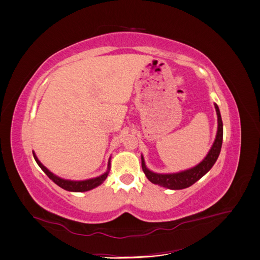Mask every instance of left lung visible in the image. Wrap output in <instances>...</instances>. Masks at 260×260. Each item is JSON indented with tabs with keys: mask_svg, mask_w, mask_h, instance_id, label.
<instances>
[{
	"mask_svg": "<svg viewBox=\"0 0 260 260\" xmlns=\"http://www.w3.org/2000/svg\"><path fill=\"white\" fill-rule=\"evenodd\" d=\"M215 109H216L218 121L217 134L216 139H215V141L213 143V147L211 148L210 152H208V154L205 156V159L196 167L186 171H183V172L172 174H159L151 172L149 169H147L143 156H141L142 170L150 182L153 183V184H157L170 189H182L193 185L196 181H199L202 176L205 175L208 171L212 169L220 153L221 143H223V121H221L220 112L216 104H215Z\"/></svg>",
	"mask_w": 260,
	"mask_h": 260,
	"instance_id": "obj_1",
	"label": "left lung"
}]
</instances>
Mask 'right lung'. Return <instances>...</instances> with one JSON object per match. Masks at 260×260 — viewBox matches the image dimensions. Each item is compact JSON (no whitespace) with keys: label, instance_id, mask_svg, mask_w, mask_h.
<instances>
[{"label":"right lung","instance_id":"add662e5","mask_svg":"<svg viewBox=\"0 0 260 260\" xmlns=\"http://www.w3.org/2000/svg\"><path fill=\"white\" fill-rule=\"evenodd\" d=\"M34 155V159L36 161V163L39 164L40 168L45 172V174L48 176V178L52 180L53 182H55L57 185L60 186L61 188L66 189V191H71V192H86V191H89L91 188L97 187L98 185H100L101 183H103L106 179L107 176H108L109 173V170H110V161L108 164V171L103 175L98 176V178H94V179H90V180H86V181H68V180H62L58 176L54 175L52 172H49V171L43 166V164L40 162V160L37 159V156L35 155V153H33Z\"/></svg>","mask_w":260,"mask_h":260}]
</instances>
